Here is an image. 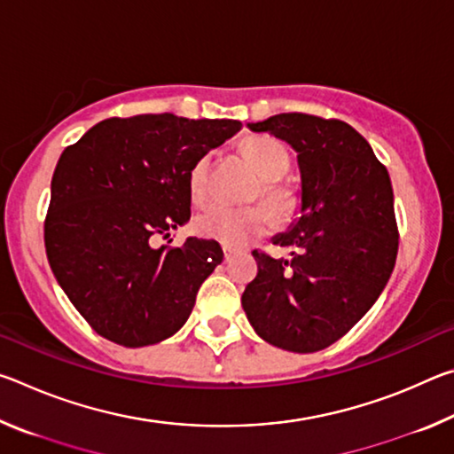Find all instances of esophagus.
Returning <instances> with one entry per match:
<instances>
[{
  "mask_svg": "<svg viewBox=\"0 0 454 454\" xmlns=\"http://www.w3.org/2000/svg\"><path fill=\"white\" fill-rule=\"evenodd\" d=\"M222 252H224V260L228 262V260L236 254V248H232V246L228 244H222Z\"/></svg>",
  "mask_w": 454,
  "mask_h": 454,
  "instance_id": "obj_1",
  "label": "esophagus"
}]
</instances>
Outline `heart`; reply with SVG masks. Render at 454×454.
<instances>
[{
  "mask_svg": "<svg viewBox=\"0 0 454 454\" xmlns=\"http://www.w3.org/2000/svg\"><path fill=\"white\" fill-rule=\"evenodd\" d=\"M246 156L260 174L262 196L278 218H286L296 210V196L280 180L290 170V153L280 140L272 136H256L244 144ZM210 164L212 156L198 158L188 172V192L192 202L202 204L210 194ZM272 224V214L262 204L254 206H228L212 204L202 210L194 220L198 234L214 238L222 244L240 246L252 238L262 236Z\"/></svg>",
  "mask_w": 454,
  "mask_h": 454,
  "instance_id": "obj_1",
  "label": "heart"
}]
</instances>
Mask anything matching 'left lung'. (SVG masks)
Segmentation results:
<instances>
[{
  "instance_id": "1",
  "label": "left lung",
  "mask_w": 454,
  "mask_h": 454,
  "mask_svg": "<svg viewBox=\"0 0 454 454\" xmlns=\"http://www.w3.org/2000/svg\"><path fill=\"white\" fill-rule=\"evenodd\" d=\"M298 153L302 208L274 238L290 260L254 250L258 274L242 294L256 334L290 352H317L371 310L398 252L393 184L363 136L347 121L278 114L248 124Z\"/></svg>"
}]
</instances>
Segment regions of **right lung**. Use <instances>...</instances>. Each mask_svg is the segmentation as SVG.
<instances>
[{
    "label": "right lung",
    "mask_w": 454,
    "mask_h": 454,
    "mask_svg": "<svg viewBox=\"0 0 454 454\" xmlns=\"http://www.w3.org/2000/svg\"><path fill=\"white\" fill-rule=\"evenodd\" d=\"M242 128L174 114L107 118L67 145L51 178L45 254L61 290L99 336L137 348L172 336L224 252L188 238L153 248L190 220L188 172ZM172 242V240H170Z\"/></svg>",
    "instance_id": "right-lung-1"
}]
</instances>
